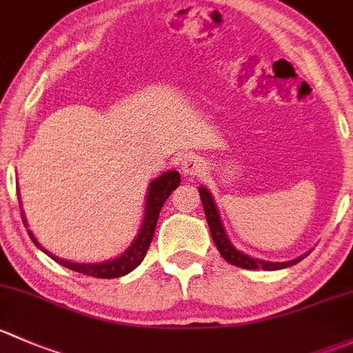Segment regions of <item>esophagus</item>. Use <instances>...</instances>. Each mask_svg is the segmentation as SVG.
<instances>
[{"label": "esophagus", "mask_w": 353, "mask_h": 353, "mask_svg": "<svg viewBox=\"0 0 353 353\" xmlns=\"http://www.w3.org/2000/svg\"><path fill=\"white\" fill-rule=\"evenodd\" d=\"M180 168H181V172H183V175L201 176L203 173V170H205V163H203V159L201 158V156L185 154L183 158H181Z\"/></svg>", "instance_id": "obj_1"}]
</instances>
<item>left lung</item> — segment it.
I'll use <instances>...</instances> for the list:
<instances>
[{
    "mask_svg": "<svg viewBox=\"0 0 353 353\" xmlns=\"http://www.w3.org/2000/svg\"><path fill=\"white\" fill-rule=\"evenodd\" d=\"M199 194H201L203 212H205L207 223H209V230H210V236H212L214 239V245L217 246L221 256H223L228 263L234 265V267H239V268H246V270H258V268H261V270H281V268L292 267V265H296L297 261H301L303 258L310 255V252H307L304 253L303 256L290 261H265L239 252V250H236L234 246L231 245L230 238H228L226 231H224L219 210H217V205L216 202H214L210 192L207 190L205 187H199Z\"/></svg>",
    "mask_w": 353,
    "mask_h": 353,
    "instance_id": "left-lung-1",
    "label": "left lung"
}]
</instances>
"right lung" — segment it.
<instances>
[{
  "mask_svg": "<svg viewBox=\"0 0 353 353\" xmlns=\"http://www.w3.org/2000/svg\"><path fill=\"white\" fill-rule=\"evenodd\" d=\"M180 185V173L175 172V170H170V172L163 173L158 178L150 183V188H148V197H146V207H144V219L143 224H141L139 234L136 236V239L132 241V245L122 253L121 256L114 258V260L101 261V263H74V261L63 260V258L52 255L50 252H47L46 248L41 245V243L35 239V236L32 234V231H28V236L32 238V241L35 243V246L42 250L43 253H47L54 261H57L63 267L69 268V270H74L78 274L90 275V277H98V279H117L122 277V275H127L129 272H132L141 261L146 256L148 248H150L152 236H154L156 223H158L159 212H161L163 203L166 202V199L172 195V192ZM21 217H23V212H21Z\"/></svg>",
  "mask_w": 353,
  "mask_h": 353,
  "instance_id": "add662e5",
  "label": "right lung"
}]
</instances>
